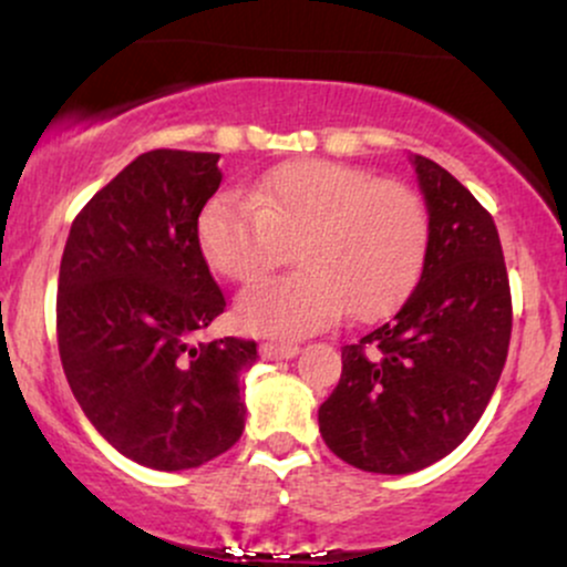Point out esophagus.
I'll list each match as a JSON object with an SVG mask.
<instances>
[{
  "label": "esophagus",
  "mask_w": 567,
  "mask_h": 567,
  "mask_svg": "<svg viewBox=\"0 0 567 567\" xmlns=\"http://www.w3.org/2000/svg\"><path fill=\"white\" fill-rule=\"evenodd\" d=\"M298 354L296 343H261L264 360H292Z\"/></svg>",
  "instance_id": "1"
}]
</instances>
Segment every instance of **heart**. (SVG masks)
I'll return each mask as SVG.
<instances>
[{"label":"heart","instance_id":"b5f03b06","mask_svg":"<svg viewBox=\"0 0 567 567\" xmlns=\"http://www.w3.org/2000/svg\"><path fill=\"white\" fill-rule=\"evenodd\" d=\"M202 256L220 277L252 282L296 247L301 271L266 279L237 298L245 330L301 338L351 309L373 320L400 303L424 264L429 220L396 181H375L330 159L277 165L243 194H218L197 220Z\"/></svg>","mask_w":567,"mask_h":567}]
</instances>
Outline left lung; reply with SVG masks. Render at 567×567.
<instances>
[{
  "label": "left lung",
  "mask_w": 567,
  "mask_h": 567,
  "mask_svg": "<svg viewBox=\"0 0 567 567\" xmlns=\"http://www.w3.org/2000/svg\"><path fill=\"white\" fill-rule=\"evenodd\" d=\"M429 213L419 285L400 311L341 349L320 405L324 445L362 472L410 474L455 451L504 370L512 298L491 213L437 162L410 154Z\"/></svg>",
  "instance_id": "8db88e82"
}]
</instances>
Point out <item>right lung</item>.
Wrapping results in <instances>:
<instances>
[{
  "instance_id": "obj_1",
  "label": "right lung",
  "mask_w": 567,
  "mask_h": 567,
  "mask_svg": "<svg viewBox=\"0 0 567 567\" xmlns=\"http://www.w3.org/2000/svg\"><path fill=\"white\" fill-rule=\"evenodd\" d=\"M220 154L135 157L71 224L58 275V349L87 421L135 464L197 470L243 437L239 379L256 341L197 333L224 311L197 239Z\"/></svg>"
}]
</instances>
